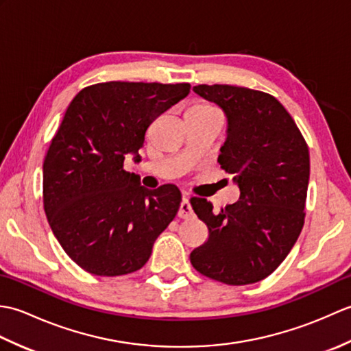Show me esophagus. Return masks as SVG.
I'll use <instances>...</instances> for the list:
<instances>
[{
  "label": "esophagus",
  "instance_id": "obj_1",
  "mask_svg": "<svg viewBox=\"0 0 351 351\" xmlns=\"http://www.w3.org/2000/svg\"><path fill=\"white\" fill-rule=\"evenodd\" d=\"M178 215H180L181 219L193 217V210H191L190 200L187 197H182V202H181V206H180V211H178Z\"/></svg>",
  "mask_w": 351,
  "mask_h": 351
}]
</instances>
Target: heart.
I'll use <instances>...</instances> for the list:
<instances>
[{
  "label": "heart",
  "instance_id": "b5f03b06",
  "mask_svg": "<svg viewBox=\"0 0 351 351\" xmlns=\"http://www.w3.org/2000/svg\"><path fill=\"white\" fill-rule=\"evenodd\" d=\"M196 108H211V107H208V106H199V107H196Z\"/></svg>",
  "mask_w": 351,
  "mask_h": 351
}]
</instances>
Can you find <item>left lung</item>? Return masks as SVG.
I'll return each instance as SVG.
<instances>
[{
    "instance_id": "obj_1",
    "label": "left lung",
    "mask_w": 351,
    "mask_h": 351,
    "mask_svg": "<svg viewBox=\"0 0 351 351\" xmlns=\"http://www.w3.org/2000/svg\"><path fill=\"white\" fill-rule=\"evenodd\" d=\"M193 90L226 116L219 162L234 175L240 200L220 213L206 199L190 200L210 230L190 261L200 274L226 285L259 282L282 264L302 232L309 149L271 95L228 84H200Z\"/></svg>"
}]
</instances>
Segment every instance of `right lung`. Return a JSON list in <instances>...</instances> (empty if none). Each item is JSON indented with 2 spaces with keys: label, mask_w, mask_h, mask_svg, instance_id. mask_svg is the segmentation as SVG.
Wrapping results in <instances>:
<instances>
[{
  "label": "right lung",
  "mask_w": 351,
  "mask_h": 351,
  "mask_svg": "<svg viewBox=\"0 0 351 351\" xmlns=\"http://www.w3.org/2000/svg\"><path fill=\"white\" fill-rule=\"evenodd\" d=\"M189 93V83L110 81L69 104L43 161V206L52 234L83 270L107 278L140 270L175 219L176 185L141 187L123 161H140L149 126Z\"/></svg>",
  "instance_id": "obj_1"
}]
</instances>
